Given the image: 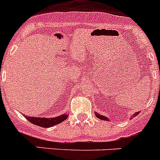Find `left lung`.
<instances>
[{"label": "left lung", "mask_w": 160, "mask_h": 160, "mask_svg": "<svg viewBox=\"0 0 160 160\" xmlns=\"http://www.w3.org/2000/svg\"><path fill=\"white\" fill-rule=\"evenodd\" d=\"M138 114V112H136L135 113V114H133V117H135V116H137ZM95 116L97 117V118H98L99 119L101 120H107V121H109V118H107V117L104 116V115H102V114H98V113H95Z\"/></svg>", "instance_id": "1"}]
</instances>
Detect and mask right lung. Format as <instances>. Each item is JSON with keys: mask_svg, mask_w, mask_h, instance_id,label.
<instances>
[{"mask_svg": "<svg viewBox=\"0 0 160 160\" xmlns=\"http://www.w3.org/2000/svg\"><path fill=\"white\" fill-rule=\"evenodd\" d=\"M24 116L29 122L34 125L39 126L42 128H51L53 126L62 122L68 117L67 114H63L54 118H43V117H30L25 114Z\"/></svg>", "mask_w": 160, "mask_h": 160, "instance_id": "obj_1", "label": "right lung"}]
</instances>
